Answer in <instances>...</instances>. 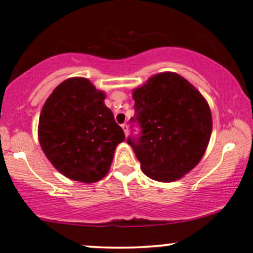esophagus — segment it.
I'll return each mask as SVG.
<instances>
[{
    "instance_id": "34e87169",
    "label": "esophagus",
    "mask_w": 253,
    "mask_h": 253,
    "mask_svg": "<svg viewBox=\"0 0 253 253\" xmlns=\"http://www.w3.org/2000/svg\"><path fill=\"white\" fill-rule=\"evenodd\" d=\"M121 127H123V129H124V132H125V135H128V125L127 124H123L121 125Z\"/></svg>"
}]
</instances>
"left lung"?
Returning a JSON list of instances; mask_svg holds the SVG:
<instances>
[{"instance_id": "1", "label": "left lung", "mask_w": 253, "mask_h": 253, "mask_svg": "<svg viewBox=\"0 0 253 253\" xmlns=\"http://www.w3.org/2000/svg\"><path fill=\"white\" fill-rule=\"evenodd\" d=\"M139 136L127 143L143 172L159 182H173L199 164L211 133V113L201 92L176 72H162L133 90Z\"/></svg>"}]
</instances>
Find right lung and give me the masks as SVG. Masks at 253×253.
Masks as SVG:
<instances>
[{
  "mask_svg": "<svg viewBox=\"0 0 253 253\" xmlns=\"http://www.w3.org/2000/svg\"><path fill=\"white\" fill-rule=\"evenodd\" d=\"M104 98L106 94L86 78H68L52 91L40 113V146L51 164L74 181L103 178L115 149L125 140Z\"/></svg>",
  "mask_w": 253,
  "mask_h": 253,
  "instance_id": "add662e5",
  "label": "right lung"
}]
</instances>
